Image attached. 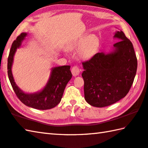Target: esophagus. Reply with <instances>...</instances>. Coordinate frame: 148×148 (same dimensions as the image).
<instances>
[{
  "mask_svg": "<svg viewBox=\"0 0 148 148\" xmlns=\"http://www.w3.org/2000/svg\"><path fill=\"white\" fill-rule=\"evenodd\" d=\"M80 71V69L79 68V66H75L71 68V73L73 74V76H77V75H79Z\"/></svg>",
  "mask_w": 148,
  "mask_h": 148,
  "instance_id": "34e87169",
  "label": "esophagus"
}]
</instances>
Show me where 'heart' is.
I'll return each instance as SVG.
<instances>
[{"instance_id": "1", "label": "heart", "mask_w": 148, "mask_h": 148, "mask_svg": "<svg viewBox=\"0 0 148 148\" xmlns=\"http://www.w3.org/2000/svg\"><path fill=\"white\" fill-rule=\"evenodd\" d=\"M100 47V40L97 36L88 33L80 36L67 46L68 50H77L78 56L82 60L93 57Z\"/></svg>"}]
</instances>
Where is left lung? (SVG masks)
<instances>
[{"label":"left lung","mask_w":148,"mask_h":148,"mask_svg":"<svg viewBox=\"0 0 148 148\" xmlns=\"http://www.w3.org/2000/svg\"><path fill=\"white\" fill-rule=\"evenodd\" d=\"M114 37L121 40L113 45V52L97 53L82 62L84 98L95 107L118 102L128 93L134 81L137 59L132 42L122 31L116 32Z\"/></svg>","instance_id":"left-lung-1"}]
</instances>
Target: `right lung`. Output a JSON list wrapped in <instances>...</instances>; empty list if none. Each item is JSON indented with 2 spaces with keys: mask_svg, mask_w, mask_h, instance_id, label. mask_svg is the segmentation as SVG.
Returning a JSON list of instances; mask_svg holds the SVG:
<instances>
[{
  "mask_svg": "<svg viewBox=\"0 0 148 148\" xmlns=\"http://www.w3.org/2000/svg\"><path fill=\"white\" fill-rule=\"evenodd\" d=\"M26 35V33H22L12 44L8 58V77L16 97L24 104L37 110H49L56 106L60 102L67 84L72 77L71 72L69 70L70 66H63L53 68L49 81L41 91L34 94L24 93L14 81L12 66L16 50L21 46L22 41L24 39Z\"/></svg>",
  "mask_w": 148,
  "mask_h": 148,
  "instance_id": "obj_1",
  "label": "right lung"
}]
</instances>
